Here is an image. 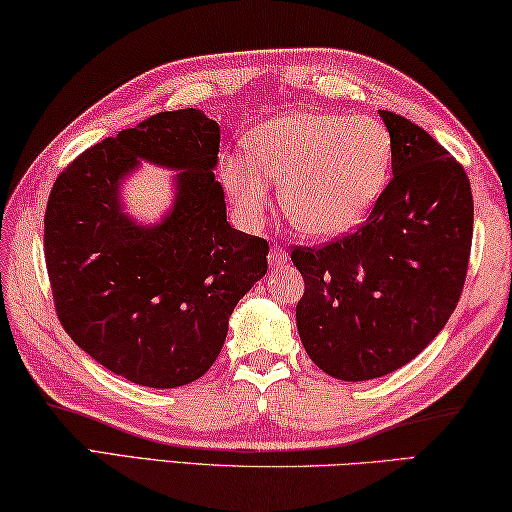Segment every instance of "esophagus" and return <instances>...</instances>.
<instances>
[{
	"instance_id": "34e87169",
	"label": "esophagus",
	"mask_w": 512,
	"mask_h": 512,
	"mask_svg": "<svg viewBox=\"0 0 512 512\" xmlns=\"http://www.w3.org/2000/svg\"><path fill=\"white\" fill-rule=\"evenodd\" d=\"M268 262H271V266H275V268H282L284 264H288V255L280 246H273L271 253H268Z\"/></svg>"
}]
</instances>
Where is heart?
<instances>
[{
    "label": "heart",
    "mask_w": 512,
    "mask_h": 512,
    "mask_svg": "<svg viewBox=\"0 0 512 512\" xmlns=\"http://www.w3.org/2000/svg\"><path fill=\"white\" fill-rule=\"evenodd\" d=\"M392 165V136L374 118L295 111L268 120L250 154H230L221 179L248 221L262 217L268 179L280 181L291 224L311 237H336L367 215Z\"/></svg>",
    "instance_id": "obj_1"
}]
</instances>
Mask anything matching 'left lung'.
Segmentation results:
<instances>
[{"mask_svg": "<svg viewBox=\"0 0 512 512\" xmlns=\"http://www.w3.org/2000/svg\"><path fill=\"white\" fill-rule=\"evenodd\" d=\"M392 181L356 232L293 248L304 277L295 322L309 358L338 380H371L414 360L450 320L472 244L468 174L434 138L392 111Z\"/></svg>", "mask_w": 512, "mask_h": 512, "instance_id": "left-lung-1", "label": "left lung"}]
</instances>
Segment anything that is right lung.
<instances>
[{
    "mask_svg": "<svg viewBox=\"0 0 512 512\" xmlns=\"http://www.w3.org/2000/svg\"><path fill=\"white\" fill-rule=\"evenodd\" d=\"M219 141L201 109L161 111L82 152L46 203L44 257L62 327L136 385L172 389L206 374L237 302L266 275V241L228 224ZM143 162L177 172L173 206L154 225L122 199Z\"/></svg>",
    "mask_w": 512,
    "mask_h": 512,
    "instance_id": "1",
    "label": "right lung"
}]
</instances>
